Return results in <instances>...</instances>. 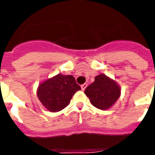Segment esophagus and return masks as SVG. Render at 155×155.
I'll use <instances>...</instances> for the list:
<instances>
[{
    "label": "esophagus",
    "mask_w": 155,
    "mask_h": 155,
    "mask_svg": "<svg viewBox=\"0 0 155 155\" xmlns=\"http://www.w3.org/2000/svg\"><path fill=\"white\" fill-rule=\"evenodd\" d=\"M87 84H86V83H84V84H81V89L83 90V91H84V90L86 88V87H87Z\"/></svg>",
    "instance_id": "obj_1"
}]
</instances>
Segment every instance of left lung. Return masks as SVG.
Listing matches in <instances>:
<instances>
[{"label": "left lung", "mask_w": 155, "mask_h": 155, "mask_svg": "<svg viewBox=\"0 0 155 155\" xmlns=\"http://www.w3.org/2000/svg\"><path fill=\"white\" fill-rule=\"evenodd\" d=\"M84 93L94 107L105 110L120 98V87L115 81L102 74L94 78V81L86 87Z\"/></svg>", "instance_id": "1"}]
</instances>
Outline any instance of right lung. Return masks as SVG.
<instances>
[{
	"instance_id": "obj_1",
	"label": "right lung",
	"mask_w": 155,
	"mask_h": 155,
	"mask_svg": "<svg viewBox=\"0 0 155 155\" xmlns=\"http://www.w3.org/2000/svg\"><path fill=\"white\" fill-rule=\"evenodd\" d=\"M80 89L72 75L59 74L39 84L37 95L48 110L55 113L67 107L74 94Z\"/></svg>"
}]
</instances>
